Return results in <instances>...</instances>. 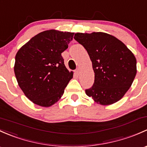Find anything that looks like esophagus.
Listing matches in <instances>:
<instances>
[{"mask_svg":"<svg viewBox=\"0 0 147 147\" xmlns=\"http://www.w3.org/2000/svg\"><path fill=\"white\" fill-rule=\"evenodd\" d=\"M80 69L79 68H78L76 70H75V73H76V75H79V74H80Z\"/></svg>","mask_w":147,"mask_h":147,"instance_id":"1","label":"esophagus"}]
</instances>
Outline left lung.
<instances>
[{"instance_id":"left-lung-1","label":"left lung","mask_w":147,"mask_h":147,"mask_svg":"<svg viewBox=\"0 0 147 147\" xmlns=\"http://www.w3.org/2000/svg\"><path fill=\"white\" fill-rule=\"evenodd\" d=\"M92 63L94 82L86 94L103 106L121 99L137 74V61L130 50L116 37L104 32L76 33Z\"/></svg>"}]
</instances>
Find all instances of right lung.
I'll return each instance as SVG.
<instances>
[{
  "label": "right lung",
  "mask_w": 147,
  "mask_h": 147,
  "mask_svg": "<svg viewBox=\"0 0 147 147\" xmlns=\"http://www.w3.org/2000/svg\"><path fill=\"white\" fill-rule=\"evenodd\" d=\"M73 36V32L44 31L17 53L14 66L17 81L24 95L35 104L43 107L55 104L73 77L61 55Z\"/></svg>",
  "instance_id": "add662e5"
}]
</instances>
